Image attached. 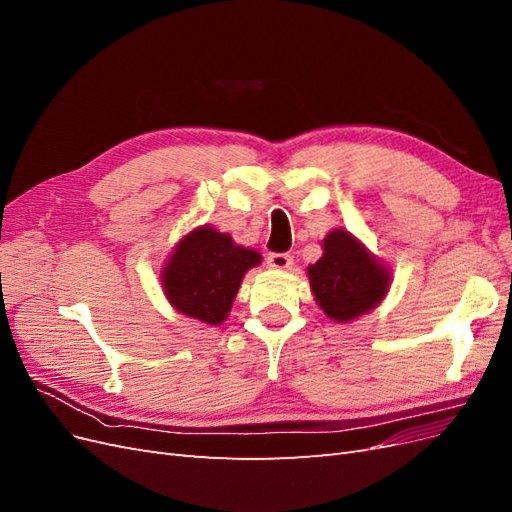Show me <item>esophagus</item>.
<instances>
[{
  "mask_svg": "<svg viewBox=\"0 0 512 512\" xmlns=\"http://www.w3.org/2000/svg\"><path fill=\"white\" fill-rule=\"evenodd\" d=\"M267 267L275 269V271H286L292 267V256L290 254H269Z\"/></svg>",
  "mask_w": 512,
  "mask_h": 512,
  "instance_id": "esophagus-1",
  "label": "esophagus"
}]
</instances>
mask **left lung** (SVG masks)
I'll return each instance as SVG.
<instances>
[{
  "label": "left lung",
  "instance_id": "left-lung-1",
  "mask_svg": "<svg viewBox=\"0 0 512 512\" xmlns=\"http://www.w3.org/2000/svg\"><path fill=\"white\" fill-rule=\"evenodd\" d=\"M322 247V258L307 267L322 312L335 322H348L374 309L389 292V269L342 228L329 232Z\"/></svg>",
  "mask_w": 512,
  "mask_h": 512
}]
</instances>
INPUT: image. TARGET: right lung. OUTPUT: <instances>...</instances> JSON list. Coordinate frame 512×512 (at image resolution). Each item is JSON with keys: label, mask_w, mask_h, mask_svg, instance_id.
<instances>
[{"label": "right lung", "mask_w": 512, "mask_h": 512, "mask_svg": "<svg viewBox=\"0 0 512 512\" xmlns=\"http://www.w3.org/2000/svg\"><path fill=\"white\" fill-rule=\"evenodd\" d=\"M260 260L258 252L237 245L226 232L211 226L194 228L166 260L164 294L177 312L207 324H222L243 275Z\"/></svg>", "instance_id": "1"}]
</instances>
